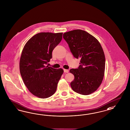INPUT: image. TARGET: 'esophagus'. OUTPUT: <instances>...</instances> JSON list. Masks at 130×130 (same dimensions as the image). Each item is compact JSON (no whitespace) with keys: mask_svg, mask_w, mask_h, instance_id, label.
Segmentation results:
<instances>
[{"mask_svg":"<svg viewBox=\"0 0 130 130\" xmlns=\"http://www.w3.org/2000/svg\"><path fill=\"white\" fill-rule=\"evenodd\" d=\"M63 71L64 73H68V72H69V70H68V69H63Z\"/></svg>","mask_w":130,"mask_h":130,"instance_id":"34e87169","label":"esophagus"}]
</instances>
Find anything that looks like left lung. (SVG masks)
I'll return each instance as SVG.
<instances>
[{
    "instance_id": "obj_1",
    "label": "left lung",
    "mask_w": 130,
    "mask_h": 130,
    "mask_svg": "<svg viewBox=\"0 0 130 130\" xmlns=\"http://www.w3.org/2000/svg\"><path fill=\"white\" fill-rule=\"evenodd\" d=\"M63 38L74 57L81 59L78 68L70 70L75 76L70 83L72 89L84 95L95 92L101 84L105 72V55L100 43L81 29L65 32Z\"/></svg>"
}]
</instances>
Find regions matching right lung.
I'll list each match as a JSON object with an SVG mask.
<instances>
[{"mask_svg": "<svg viewBox=\"0 0 130 130\" xmlns=\"http://www.w3.org/2000/svg\"><path fill=\"white\" fill-rule=\"evenodd\" d=\"M62 32H41L27 42L22 51L20 70L29 92L42 99L52 96L63 73L62 68L46 66L52 52L62 39Z\"/></svg>", "mask_w": 130, "mask_h": 130, "instance_id": "right-lung-1", "label": "right lung"}]
</instances>
